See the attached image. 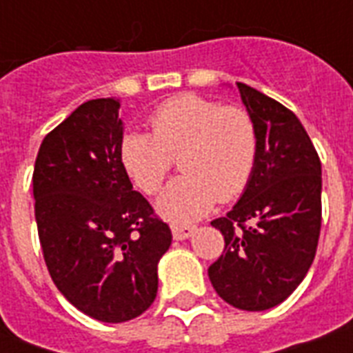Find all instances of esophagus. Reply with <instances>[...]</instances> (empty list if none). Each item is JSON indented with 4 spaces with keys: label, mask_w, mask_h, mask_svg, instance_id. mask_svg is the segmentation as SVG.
I'll return each instance as SVG.
<instances>
[{
    "label": "esophagus",
    "mask_w": 353,
    "mask_h": 353,
    "mask_svg": "<svg viewBox=\"0 0 353 353\" xmlns=\"http://www.w3.org/2000/svg\"><path fill=\"white\" fill-rule=\"evenodd\" d=\"M196 227L194 225H183V223H172V236L174 240H187L194 234Z\"/></svg>",
    "instance_id": "esophagus-1"
}]
</instances>
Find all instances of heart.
<instances>
[{
  "instance_id": "obj_1",
  "label": "heart",
  "mask_w": 353,
  "mask_h": 353,
  "mask_svg": "<svg viewBox=\"0 0 353 353\" xmlns=\"http://www.w3.org/2000/svg\"><path fill=\"white\" fill-rule=\"evenodd\" d=\"M148 132H128L121 141V165L144 194H155L174 157L185 174L168 183L157 199L161 216L196 220L212 205L247 187L258 154L256 124L245 110L185 93L163 102L150 115Z\"/></svg>"
}]
</instances>
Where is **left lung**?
<instances>
[{"instance_id": "left-lung-1", "label": "left lung", "mask_w": 353, "mask_h": 353, "mask_svg": "<svg viewBox=\"0 0 353 353\" xmlns=\"http://www.w3.org/2000/svg\"><path fill=\"white\" fill-rule=\"evenodd\" d=\"M258 132L251 179L232 210L210 225L225 249L209 268L216 293L231 306L263 312L279 306L312 268L321 234V159L293 112L238 82Z\"/></svg>"}]
</instances>
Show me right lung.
Returning <instances> with one entry per match:
<instances>
[{"mask_svg":"<svg viewBox=\"0 0 353 353\" xmlns=\"http://www.w3.org/2000/svg\"><path fill=\"white\" fill-rule=\"evenodd\" d=\"M121 102H84L49 132L32 174L43 260L58 291L91 319L126 323L152 306L170 227L133 190L119 157Z\"/></svg>","mask_w":353,"mask_h":353,"instance_id":"obj_1","label":"right lung"}]
</instances>
